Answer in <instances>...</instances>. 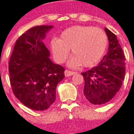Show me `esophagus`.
<instances>
[{
	"label": "esophagus",
	"mask_w": 134,
	"mask_h": 134,
	"mask_svg": "<svg viewBox=\"0 0 134 134\" xmlns=\"http://www.w3.org/2000/svg\"><path fill=\"white\" fill-rule=\"evenodd\" d=\"M76 74V72H74V71H69V70H65V76H66V77H67V76H72V75H74V74Z\"/></svg>",
	"instance_id": "obj_1"
}]
</instances>
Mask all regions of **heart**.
<instances>
[{
  "mask_svg": "<svg viewBox=\"0 0 134 134\" xmlns=\"http://www.w3.org/2000/svg\"><path fill=\"white\" fill-rule=\"evenodd\" d=\"M108 45L105 32L97 27L74 26L62 32L60 39L51 41V48L57 61H65L71 49L74 55L69 61L71 67H91L102 58Z\"/></svg>",
  "mask_w": 134,
  "mask_h": 134,
  "instance_id": "obj_1",
  "label": "heart"
}]
</instances>
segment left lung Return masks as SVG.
Returning <instances> with one entry per match:
<instances>
[{"mask_svg": "<svg viewBox=\"0 0 134 134\" xmlns=\"http://www.w3.org/2000/svg\"><path fill=\"white\" fill-rule=\"evenodd\" d=\"M109 40L108 52L99 65L82 73L84 95L93 105H102L119 91L125 74V57L116 36L105 28Z\"/></svg>", "mask_w": 134, "mask_h": 134, "instance_id": "8db88e82", "label": "left lung"}]
</instances>
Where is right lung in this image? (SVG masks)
Wrapping results in <instances>:
<instances>
[{"label": "right lung", "instance_id": "add662e5", "mask_svg": "<svg viewBox=\"0 0 134 134\" xmlns=\"http://www.w3.org/2000/svg\"><path fill=\"white\" fill-rule=\"evenodd\" d=\"M53 26L31 28L17 39L9 62L10 84L16 98L36 111L50 108L65 68L51 61L42 39Z\"/></svg>", "mask_w": 134, "mask_h": 134}]
</instances>
